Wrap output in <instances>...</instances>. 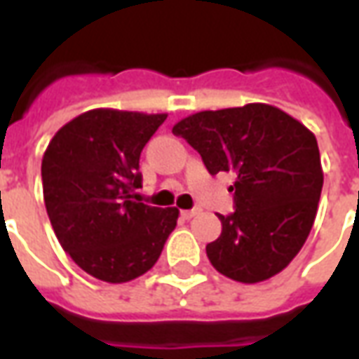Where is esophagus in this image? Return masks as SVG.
Wrapping results in <instances>:
<instances>
[{"instance_id":"esophagus-1","label":"esophagus","mask_w":359,"mask_h":359,"mask_svg":"<svg viewBox=\"0 0 359 359\" xmlns=\"http://www.w3.org/2000/svg\"><path fill=\"white\" fill-rule=\"evenodd\" d=\"M200 211H202L200 208H194V210H182V211H180V215H182L184 219H192V217H196V215H198Z\"/></svg>"}]
</instances>
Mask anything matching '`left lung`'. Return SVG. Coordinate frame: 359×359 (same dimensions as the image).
I'll return each instance as SVG.
<instances>
[{
  "mask_svg": "<svg viewBox=\"0 0 359 359\" xmlns=\"http://www.w3.org/2000/svg\"><path fill=\"white\" fill-rule=\"evenodd\" d=\"M211 175H236L234 211L219 215L221 236L205 246L225 277L254 285L277 275L300 252L323 188L313 133L267 103L200 111L172 126Z\"/></svg>",
  "mask_w": 359,
  "mask_h": 359,
  "instance_id": "left-lung-1",
  "label": "left lung"
}]
</instances>
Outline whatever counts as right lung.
<instances>
[{
	"mask_svg": "<svg viewBox=\"0 0 359 359\" xmlns=\"http://www.w3.org/2000/svg\"><path fill=\"white\" fill-rule=\"evenodd\" d=\"M165 118V113L86 111L61 126L43 154V202L55 236L74 264L100 280L144 275L177 226V208L134 200L142 187V149Z\"/></svg>",
	"mask_w": 359,
	"mask_h": 359,
	"instance_id": "right-lung-1",
	"label": "right lung"
}]
</instances>
